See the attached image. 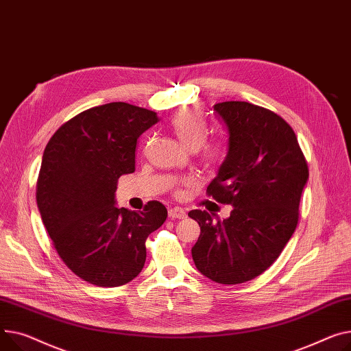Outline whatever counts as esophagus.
Returning <instances> with one entry per match:
<instances>
[{"label":"esophagus","instance_id":"esophagus-1","mask_svg":"<svg viewBox=\"0 0 351 351\" xmlns=\"http://www.w3.org/2000/svg\"><path fill=\"white\" fill-rule=\"evenodd\" d=\"M169 217L171 219H186V212L183 208L180 207H173V208H169Z\"/></svg>","mask_w":351,"mask_h":351}]
</instances>
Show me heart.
<instances>
[{
	"instance_id": "b5f03b06",
	"label": "heart",
	"mask_w": 351,
	"mask_h": 351,
	"mask_svg": "<svg viewBox=\"0 0 351 351\" xmlns=\"http://www.w3.org/2000/svg\"><path fill=\"white\" fill-rule=\"evenodd\" d=\"M172 128L179 138V141L189 149H199L207 135V125L202 115L192 108L179 110L172 119ZM226 154V144L221 139L207 143L203 149V156L208 163H216L221 160ZM184 184H189V180H184Z\"/></svg>"
}]
</instances>
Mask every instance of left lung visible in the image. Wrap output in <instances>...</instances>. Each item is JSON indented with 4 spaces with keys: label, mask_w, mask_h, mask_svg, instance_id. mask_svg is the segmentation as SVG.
Returning <instances> with one entry per match:
<instances>
[{
    "label": "left lung",
    "mask_w": 351,
    "mask_h": 351,
    "mask_svg": "<svg viewBox=\"0 0 351 351\" xmlns=\"http://www.w3.org/2000/svg\"><path fill=\"white\" fill-rule=\"evenodd\" d=\"M213 112L228 141L207 195L232 210L224 220L189 212L200 226L192 256L208 279L236 285L268 269L292 237L309 169L293 130L278 114L247 101L219 103Z\"/></svg>",
    "instance_id": "obj_1"
}]
</instances>
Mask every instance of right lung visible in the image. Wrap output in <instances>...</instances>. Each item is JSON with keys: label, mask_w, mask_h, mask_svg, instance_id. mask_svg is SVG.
Instances as JSON below:
<instances>
[{"label": "right lung", "mask_w": 351, "mask_h": 351, "mask_svg": "<svg viewBox=\"0 0 351 351\" xmlns=\"http://www.w3.org/2000/svg\"><path fill=\"white\" fill-rule=\"evenodd\" d=\"M156 112L128 103L88 108L63 124L45 148L36 184L42 221L63 263L83 281L114 288L143 271L145 240L168 217L162 203L144 212L117 207V182L135 171L141 134Z\"/></svg>", "instance_id": "obj_1"}]
</instances>
